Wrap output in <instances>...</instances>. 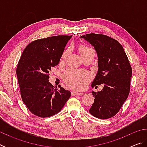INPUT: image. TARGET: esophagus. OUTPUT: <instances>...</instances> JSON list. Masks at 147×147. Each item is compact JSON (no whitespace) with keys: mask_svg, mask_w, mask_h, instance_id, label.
<instances>
[{"mask_svg":"<svg viewBox=\"0 0 147 147\" xmlns=\"http://www.w3.org/2000/svg\"><path fill=\"white\" fill-rule=\"evenodd\" d=\"M71 94L73 96L74 95H81V94H83L82 93H78V92L76 91H71Z\"/></svg>","mask_w":147,"mask_h":147,"instance_id":"1","label":"esophagus"}]
</instances>
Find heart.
<instances>
[{
    "instance_id": "obj_1",
    "label": "heart",
    "mask_w": 147,
    "mask_h": 147,
    "mask_svg": "<svg viewBox=\"0 0 147 147\" xmlns=\"http://www.w3.org/2000/svg\"><path fill=\"white\" fill-rule=\"evenodd\" d=\"M81 54H84L89 51H94L90 47L82 45L80 48ZM69 54V51H66L63 53V57H65ZM91 76L87 72L75 70V69H69L64 74L63 79L65 83L69 86L76 89H82L88 85V82L90 80Z\"/></svg>"
}]
</instances>
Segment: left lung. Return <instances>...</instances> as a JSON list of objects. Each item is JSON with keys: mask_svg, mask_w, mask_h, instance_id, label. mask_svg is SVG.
I'll return each mask as SVG.
<instances>
[{"mask_svg": "<svg viewBox=\"0 0 147 147\" xmlns=\"http://www.w3.org/2000/svg\"><path fill=\"white\" fill-rule=\"evenodd\" d=\"M80 38L91 44L97 54L98 69L91 86L104 84L101 91H92L94 98L89 113L98 119L111 118L119 112L130 93V62L123 47L110 37L87 34Z\"/></svg>", "mask_w": 147, "mask_h": 147, "instance_id": "1", "label": "left lung"}]
</instances>
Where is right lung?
Returning a JSON list of instances; mask_svg holds the SVG:
<instances>
[{"mask_svg":"<svg viewBox=\"0 0 147 147\" xmlns=\"http://www.w3.org/2000/svg\"><path fill=\"white\" fill-rule=\"evenodd\" d=\"M72 36H56L31 42L24 49L16 69L21 96L34 115L49 117L61 111L71 92L49 82V71L59 63Z\"/></svg>","mask_w":147,"mask_h":147,"instance_id":"right-lung-1","label":"right lung"}]
</instances>
